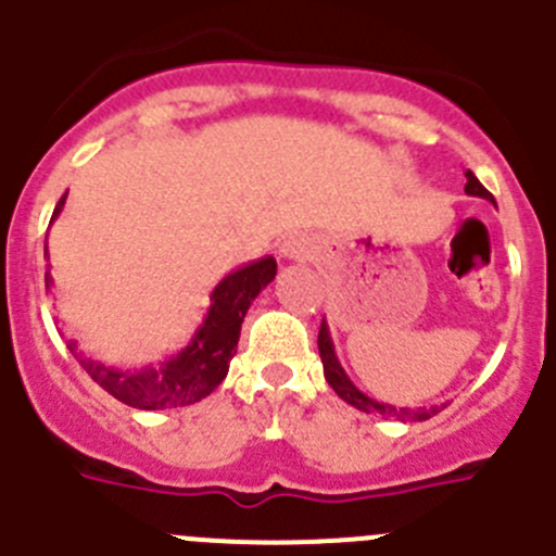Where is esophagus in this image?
Masks as SVG:
<instances>
[{
  "label": "esophagus",
  "instance_id": "1",
  "mask_svg": "<svg viewBox=\"0 0 556 556\" xmlns=\"http://www.w3.org/2000/svg\"><path fill=\"white\" fill-rule=\"evenodd\" d=\"M279 252H282V257H288V261H307L309 254H313V238L290 236Z\"/></svg>",
  "mask_w": 556,
  "mask_h": 556
}]
</instances>
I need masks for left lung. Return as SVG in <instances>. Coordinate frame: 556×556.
Masks as SVG:
<instances>
[{
	"label": "left lung",
	"mask_w": 556,
	"mask_h": 556,
	"mask_svg": "<svg viewBox=\"0 0 556 556\" xmlns=\"http://www.w3.org/2000/svg\"><path fill=\"white\" fill-rule=\"evenodd\" d=\"M466 194L471 197H482V200L494 202V194H491L485 186L480 184V180L475 178V173H466ZM496 205V202H494ZM318 351H320V362H324V376L326 381H329V387L334 389L337 395L342 397V401L349 403V406L359 408V412L365 414H381V417H397V419H412V422H422V419H430L433 417L439 408L444 406H430V408H395L389 406V403H381V401H372V397H367L362 389L354 387V381H351L349 376H345V370L340 367V362H337V354H334V342H331L329 337V326H326V320L320 324V331H318Z\"/></svg>",
	"instance_id": "1"
}]
</instances>
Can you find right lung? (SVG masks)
<instances>
[{
	"label": "right lung",
	"instance_id": "add662e5",
	"mask_svg": "<svg viewBox=\"0 0 556 556\" xmlns=\"http://www.w3.org/2000/svg\"><path fill=\"white\" fill-rule=\"evenodd\" d=\"M62 205H65V197L56 202L51 219L60 216ZM274 277H277L274 257H261L227 274L211 293V309L189 345L169 356L167 362L139 367V370H117L90 356H76V359L98 387L106 389L109 395L126 406L142 408V412L191 406L225 381L249 304ZM46 285H51L49 274H46ZM67 349L76 351V342L67 340Z\"/></svg>",
	"mask_w": 556,
	"mask_h": 556
}]
</instances>
